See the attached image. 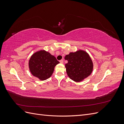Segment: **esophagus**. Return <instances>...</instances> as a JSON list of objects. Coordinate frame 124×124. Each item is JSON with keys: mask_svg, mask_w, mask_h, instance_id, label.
Listing matches in <instances>:
<instances>
[{"mask_svg": "<svg viewBox=\"0 0 124 124\" xmlns=\"http://www.w3.org/2000/svg\"><path fill=\"white\" fill-rule=\"evenodd\" d=\"M59 62H60V63H63V61L62 59V60H61V61H59Z\"/></svg>", "mask_w": 124, "mask_h": 124, "instance_id": "34e87169", "label": "esophagus"}]
</instances>
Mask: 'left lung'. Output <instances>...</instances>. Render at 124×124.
Returning <instances> with one entry per match:
<instances>
[{
  "label": "left lung",
  "instance_id": "obj_1",
  "mask_svg": "<svg viewBox=\"0 0 124 124\" xmlns=\"http://www.w3.org/2000/svg\"><path fill=\"white\" fill-rule=\"evenodd\" d=\"M65 59L66 72L69 78L76 82L84 80L91 75L93 71V64L91 57L87 52L78 50L66 55Z\"/></svg>",
  "mask_w": 124,
  "mask_h": 124
}]
</instances>
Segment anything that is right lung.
I'll list each match as a JSON object with an SVG mask.
<instances>
[{
    "label": "right lung",
    "mask_w": 124,
    "mask_h": 124,
    "mask_svg": "<svg viewBox=\"0 0 124 124\" xmlns=\"http://www.w3.org/2000/svg\"><path fill=\"white\" fill-rule=\"evenodd\" d=\"M59 63L54 56L46 50H40L31 56L28 67L32 76L44 81L52 76L55 67Z\"/></svg>",
    "instance_id": "add662e5"
}]
</instances>
